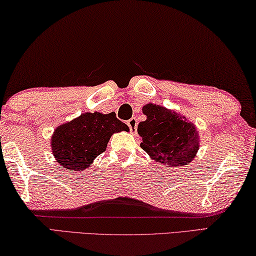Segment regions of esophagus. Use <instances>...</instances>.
Here are the masks:
<instances>
[{
	"label": "esophagus",
	"instance_id": "34e87169",
	"mask_svg": "<svg viewBox=\"0 0 256 256\" xmlns=\"http://www.w3.org/2000/svg\"><path fill=\"white\" fill-rule=\"evenodd\" d=\"M127 124H128V127H129V129H130V132L132 134L136 132V128H137V124H138L136 118H132L130 120H128Z\"/></svg>",
	"mask_w": 256,
	"mask_h": 256
}]
</instances>
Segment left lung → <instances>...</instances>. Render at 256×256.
<instances>
[{
	"label": "left lung",
	"mask_w": 256,
	"mask_h": 256,
	"mask_svg": "<svg viewBox=\"0 0 256 256\" xmlns=\"http://www.w3.org/2000/svg\"><path fill=\"white\" fill-rule=\"evenodd\" d=\"M146 120L138 124V135L143 138L140 148L150 158L169 166L192 162L200 148L195 126L184 116L156 104L143 106Z\"/></svg>",
	"instance_id": "left-lung-1"
}]
</instances>
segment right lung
Returning a JSON list of instances; mask_svg holds the SVG:
<instances>
[{"label":"right lung","instance_id":"obj_1","mask_svg":"<svg viewBox=\"0 0 256 256\" xmlns=\"http://www.w3.org/2000/svg\"><path fill=\"white\" fill-rule=\"evenodd\" d=\"M128 130V126L116 119L114 112L82 113L54 130L53 156L64 169L82 171L106 150L113 134Z\"/></svg>","mask_w":256,"mask_h":256}]
</instances>
